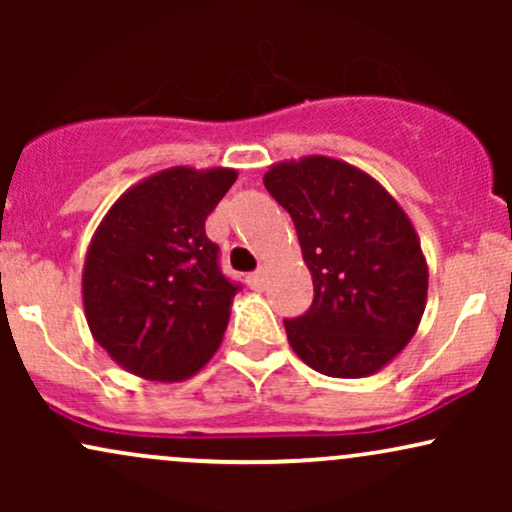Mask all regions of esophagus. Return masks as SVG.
Listing matches in <instances>:
<instances>
[{
	"mask_svg": "<svg viewBox=\"0 0 512 512\" xmlns=\"http://www.w3.org/2000/svg\"><path fill=\"white\" fill-rule=\"evenodd\" d=\"M248 286L252 291H264V286H267V274H264V269L248 276Z\"/></svg>",
	"mask_w": 512,
	"mask_h": 512,
	"instance_id": "obj_1",
	"label": "esophagus"
}]
</instances>
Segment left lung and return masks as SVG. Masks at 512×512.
I'll return each instance as SVG.
<instances>
[{
	"instance_id": "left-lung-1",
	"label": "left lung",
	"mask_w": 512,
	"mask_h": 512,
	"mask_svg": "<svg viewBox=\"0 0 512 512\" xmlns=\"http://www.w3.org/2000/svg\"><path fill=\"white\" fill-rule=\"evenodd\" d=\"M264 187L291 214L313 276L310 310L284 322L291 349L330 378L383 370L426 308L428 264L414 223L378 180L339 158L272 163Z\"/></svg>"
}]
</instances>
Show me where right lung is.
I'll return each mask as SVG.
<instances>
[{"instance_id":"1","label":"right lung","mask_w":512,"mask_h":512,"mask_svg":"<svg viewBox=\"0 0 512 512\" xmlns=\"http://www.w3.org/2000/svg\"><path fill=\"white\" fill-rule=\"evenodd\" d=\"M233 168L173 166L115 199L86 250L81 296L93 339L117 366L180 383L209 363L231 317V284L204 221Z\"/></svg>"}]
</instances>
